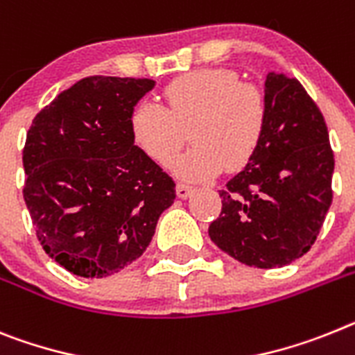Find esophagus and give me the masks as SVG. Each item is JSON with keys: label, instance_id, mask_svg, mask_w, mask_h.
Listing matches in <instances>:
<instances>
[{"label": "esophagus", "instance_id": "obj_1", "mask_svg": "<svg viewBox=\"0 0 355 355\" xmlns=\"http://www.w3.org/2000/svg\"><path fill=\"white\" fill-rule=\"evenodd\" d=\"M192 192H193V187H190V184H187V183L178 184V198L187 199L192 196Z\"/></svg>", "mask_w": 355, "mask_h": 355}]
</instances>
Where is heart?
<instances>
[{
	"mask_svg": "<svg viewBox=\"0 0 355 355\" xmlns=\"http://www.w3.org/2000/svg\"><path fill=\"white\" fill-rule=\"evenodd\" d=\"M166 107L144 100L129 116L135 145L166 165L181 147L180 127H189L193 147L174 162L175 174L208 180L228 165L235 171L251 162L266 132L264 95L239 83L230 69H193L163 89Z\"/></svg>",
	"mask_w": 355,
	"mask_h": 355,
	"instance_id": "1",
	"label": "heart"
}]
</instances>
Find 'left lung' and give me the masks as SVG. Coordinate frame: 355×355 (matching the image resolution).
I'll return each instance as SVG.
<instances>
[{"mask_svg":"<svg viewBox=\"0 0 355 355\" xmlns=\"http://www.w3.org/2000/svg\"><path fill=\"white\" fill-rule=\"evenodd\" d=\"M266 132L259 150L220 192L208 233L246 266L282 268L316 241L332 202L334 154L323 114L296 78L268 73Z\"/></svg>","mask_w":355,"mask_h":355,"instance_id":"obj_1","label":"left lung"}]
</instances>
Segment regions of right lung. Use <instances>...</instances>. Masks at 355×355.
Here are the masks:
<instances>
[{
  "instance_id": "right-lung-1",
  "label": "right lung",
  "mask_w": 355,
  "mask_h": 355,
  "mask_svg": "<svg viewBox=\"0 0 355 355\" xmlns=\"http://www.w3.org/2000/svg\"><path fill=\"white\" fill-rule=\"evenodd\" d=\"M150 78L87 77L33 118L25 202L42 250L69 272L111 277L140 259L175 183L129 132Z\"/></svg>"
}]
</instances>
